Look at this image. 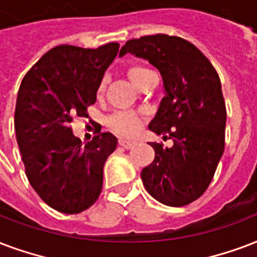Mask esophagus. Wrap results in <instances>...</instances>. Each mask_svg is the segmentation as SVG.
I'll return each mask as SVG.
<instances>
[{"label":"esophagus","instance_id":"34e87169","mask_svg":"<svg viewBox=\"0 0 257 257\" xmlns=\"http://www.w3.org/2000/svg\"><path fill=\"white\" fill-rule=\"evenodd\" d=\"M118 144H120L121 147H124V148H131V147H133L135 144H136V142H135V140H125V139H120V140H118Z\"/></svg>","mask_w":257,"mask_h":257}]
</instances>
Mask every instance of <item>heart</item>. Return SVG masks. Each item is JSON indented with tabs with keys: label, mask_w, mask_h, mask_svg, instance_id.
I'll use <instances>...</instances> for the list:
<instances>
[{
	"label": "heart",
	"mask_w": 257,
	"mask_h": 257,
	"mask_svg": "<svg viewBox=\"0 0 257 257\" xmlns=\"http://www.w3.org/2000/svg\"><path fill=\"white\" fill-rule=\"evenodd\" d=\"M151 72L150 70L142 67V66H133L128 70L129 79L132 81L135 86L139 83V81L142 79L143 76ZM107 124L113 131L121 135H133L139 129L140 125V118L139 115L135 113H129V111H117L114 114H111L107 120Z\"/></svg>",
	"instance_id": "obj_1"
}]
</instances>
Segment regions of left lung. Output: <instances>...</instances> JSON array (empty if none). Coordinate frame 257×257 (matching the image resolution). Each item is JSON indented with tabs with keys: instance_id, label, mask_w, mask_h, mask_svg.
Listing matches in <instances>:
<instances>
[{
	"instance_id": "left-lung-1",
	"label": "left lung",
	"mask_w": 257,
	"mask_h": 257,
	"mask_svg": "<svg viewBox=\"0 0 257 257\" xmlns=\"http://www.w3.org/2000/svg\"><path fill=\"white\" fill-rule=\"evenodd\" d=\"M125 54L160 71L164 97L148 128L174 142L170 148L150 143L155 159L143 168V185L167 206L189 205L206 191L224 154L226 109L220 76L197 47L178 36L132 39L121 48L120 56Z\"/></svg>"
}]
</instances>
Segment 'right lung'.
Listing matches in <instances>:
<instances>
[{
  "label": "right lung",
  "mask_w": 257,
  "mask_h": 257,
  "mask_svg": "<svg viewBox=\"0 0 257 257\" xmlns=\"http://www.w3.org/2000/svg\"><path fill=\"white\" fill-rule=\"evenodd\" d=\"M118 48V43L54 47L20 85L15 128L25 174L39 197L60 213L89 209L102 191L103 166L117 139L103 132L83 146L72 135L71 122L87 117Z\"/></svg>",
  "instance_id": "right-lung-1"
}]
</instances>
